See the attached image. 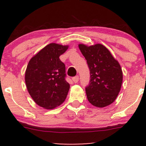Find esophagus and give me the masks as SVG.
<instances>
[{
  "mask_svg": "<svg viewBox=\"0 0 146 146\" xmlns=\"http://www.w3.org/2000/svg\"><path fill=\"white\" fill-rule=\"evenodd\" d=\"M72 80H73V82H74V83L78 82L79 81V76H78V75H76V76L73 77V78H72Z\"/></svg>",
  "mask_w": 146,
  "mask_h": 146,
  "instance_id": "obj_1",
  "label": "esophagus"
}]
</instances>
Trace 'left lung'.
<instances>
[{
  "instance_id": "obj_1",
  "label": "left lung",
  "mask_w": 146,
  "mask_h": 146,
  "mask_svg": "<svg viewBox=\"0 0 146 146\" xmlns=\"http://www.w3.org/2000/svg\"><path fill=\"white\" fill-rule=\"evenodd\" d=\"M78 46L90 70V82L86 87L88 102L98 108L111 104L121 90L123 80L121 66L104 45L88 46L80 44Z\"/></svg>"
}]
</instances>
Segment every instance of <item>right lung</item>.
I'll list each match as a JSON object with an SVG mask.
<instances>
[{"label":"right lung","instance_id":"1","mask_svg":"<svg viewBox=\"0 0 146 146\" xmlns=\"http://www.w3.org/2000/svg\"><path fill=\"white\" fill-rule=\"evenodd\" d=\"M68 45L51 43L29 60L25 71V83L36 103L46 109H53L64 102L70 88L65 80V64L59 57Z\"/></svg>","mask_w":146,"mask_h":146}]
</instances>
